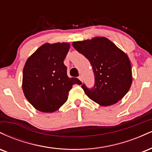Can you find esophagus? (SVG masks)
<instances>
[{
    "mask_svg": "<svg viewBox=\"0 0 152 152\" xmlns=\"http://www.w3.org/2000/svg\"><path fill=\"white\" fill-rule=\"evenodd\" d=\"M78 79H79L81 81H83V77H82V76H78Z\"/></svg>",
    "mask_w": 152,
    "mask_h": 152,
    "instance_id": "1",
    "label": "esophagus"
}]
</instances>
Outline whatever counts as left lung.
Returning a JSON list of instances; mask_svg holds the SVG:
<instances>
[{"mask_svg": "<svg viewBox=\"0 0 152 152\" xmlns=\"http://www.w3.org/2000/svg\"><path fill=\"white\" fill-rule=\"evenodd\" d=\"M77 51L89 61L94 74V86L81 88L99 105L117 103L129 90L132 83V66L126 54L105 37L72 43Z\"/></svg>", "mask_w": 152, "mask_h": 152, "instance_id": "obj_1", "label": "left lung"}]
</instances>
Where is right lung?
I'll use <instances>...</instances> for the list:
<instances>
[{
  "instance_id": "1",
  "label": "right lung",
  "mask_w": 152,
  "mask_h": 152,
  "mask_svg": "<svg viewBox=\"0 0 152 152\" xmlns=\"http://www.w3.org/2000/svg\"><path fill=\"white\" fill-rule=\"evenodd\" d=\"M70 45L45 43L26 61L23 71V91L35 109L45 113L58 110L67 101L74 84H81L77 78H69L64 65Z\"/></svg>"
}]
</instances>
